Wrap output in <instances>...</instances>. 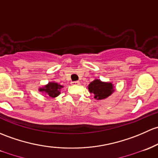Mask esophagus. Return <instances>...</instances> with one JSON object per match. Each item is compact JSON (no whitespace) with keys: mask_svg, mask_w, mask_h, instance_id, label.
Listing matches in <instances>:
<instances>
[{"mask_svg":"<svg viewBox=\"0 0 158 158\" xmlns=\"http://www.w3.org/2000/svg\"><path fill=\"white\" fill-rule=\"evenodd\" d=\"M71 84L72 85H79L80 84V82H79V81H74V82H71Z\"/></svg>","mask_w":158,"mask_h":158,"instance_id":"obj_1","label":"esophagus"}]
</instances>
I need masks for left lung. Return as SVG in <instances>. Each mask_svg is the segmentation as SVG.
Wrapping results in <instances>:
<instances>
[{"label":"left lung","mask_w":158,"mask_h":158,"mask_svg":"<svg viewBox=\"0 0 158 158\" xmlns=\"http://www.w3.org/2000/svg\"><path fill=\"white\" fill-rule=\"evenodd\" d=\"M90 93L94 94L96 100H102L108 98L115 91L114 85L112 82H102L100 79H94L88 85Z\"/></svg>","instance_id":"obj_1"}]
</instances>
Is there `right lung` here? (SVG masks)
<instances>
[{
  "mask_svg": "<svg viewBox=\"0 0 158 158\" xmlns=\"http://www.w3.org/2000/svg\"><path fill=\"white\" fill-rule=\"evenodd\" d=\"M63 88H64V86L58 84L57 82H49L45 85L40 87L39 91L42 93H44L48 97L54 98L57 97L60 94V90Z\"/></svg>",
  "mask_w": 158,
  "mask_h": 158,
  "instance_id": "obj_1",
  "label": "right lung"
}]
</instances>
